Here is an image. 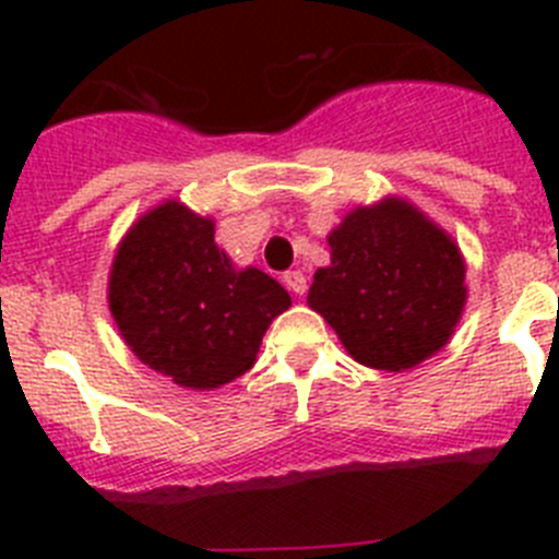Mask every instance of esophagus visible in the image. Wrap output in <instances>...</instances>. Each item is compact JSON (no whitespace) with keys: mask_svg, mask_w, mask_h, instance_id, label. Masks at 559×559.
<instances>
[{"mask_svg":"<svg viewBox=\"0 0 559 559\" xmlns=\"http://www.w3.org/2000/svg\"><path fill=\"white\" fill-rule=\"evenodd\" d=\"M285 285H288L296 296H305V290H308V276H305L302 271H288V274H285Z\"/></svg>","mask_w":559,"mask_h":559,"instance_id":"34e87169","label":"esophagus"}]
</instances>
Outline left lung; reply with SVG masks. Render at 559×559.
<instances>
[{
	"label": "left lung",
	"mask_w": 559,
	"mask_h": 559,
	"mask_svg": "<svg viewBox=\"0 0 559 559\" xmlns=\"http://www.w3.org/2000/svg\"><path fill=\"white\" fill-rule=\"evenodd\" d=\"M330 265L313 274L310 310L358 364L406 372L445 347L467 302L456 240L412 201L355 206L328 235Z\"/></svg>",
	"instance_id": "obj_1"
}]
</instances>
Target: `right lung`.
<instances>
[{
  "label": "right lung",
  "mask_w": 559,
  "mask_h": 559,
  "mask_svg": "<svg viewBox=\"0 0 559 559\" xmlns=\"http://www.w3.org/2000/svg\"><path fill=\"white\" fill-rule=\"evenodd\" d=\"M288 308L283 285L254 265L237 269L215 243V221L176 199L133 221L108 274V310L128 349L195 392L249 372Z\"/></svg>",
  "instance_id": "right-lung-1"
}]
</instances>
